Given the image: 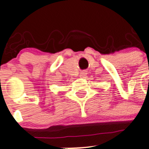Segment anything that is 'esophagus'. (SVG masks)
<instances>
[{
  "instance_id": "obj_1",
  "label": "esophagus",
  "mask_w": 149,
  "mask_h": 149,
  "mask_svg": "<svg viewBox=\"0 0 149 149\" xmlns=\"http://www.w3.org/2000/svg\"><path fill=\"white\" fill-rule=\"evenodd\" d=\"M86 75V72H85V71H83V72H80V76L81 77H84V76Z\"/></svg>"
}]
</instances>
